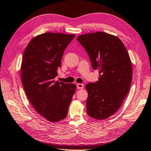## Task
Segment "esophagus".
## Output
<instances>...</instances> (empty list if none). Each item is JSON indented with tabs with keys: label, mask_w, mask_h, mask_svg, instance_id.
<instances>
[{
	"label": "esophagus",
	"mask_w": 151,
	"mask_h": 151,
	"mask_svg": "<svg viewBox=\"0 0 151 151\" xmlns=\"http://www.w3.org/2000/svg\"><path fill=\"white\" fill-rule=\"evenodd\" d=\"M76 87H77V88H78V89H82L84 87V85L81 84V83H77Z\"/></svg>",
	"instance_id": "34e87169"
}]
</instances>
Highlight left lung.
Instances as JSON below:
<instances>
[{"instance_id":"8db88e82","label":"left lung","mask_w":151,"mask_h":151,"mask_svg":"<svg viewBox=\"0 0 151 151\" xmlns=\"http://www.w3.org/2000/svg\"><path fill=\"white\" fill-rule=\"evenodd\" d=\"M87 50L93 70L99 71L96 83H89L87 113L90 117L105 119L117 111L132 83V62L122 40L104 32L83 34L77 38Z\"/></svg>"}]
</instances>
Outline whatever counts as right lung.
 Segmentation results:
<instances>
[{"label":"right lung","mask_w":151,"mask_h":151,"mask_svg":"<svg viewBox=\"0 0 151 151\" xmlns=\"http://www.w3.org/2000/svg\"><path fill=\"white\" fill-rule=\"evenodd\" d=\"M74 34L45 33L33 37L26 47L21 66L22 84L29 102L50 122L66 117L76 86L54 80L68 45Z\"/></svg>","instance_id":"right-lung-1"}]
</instances>
